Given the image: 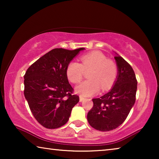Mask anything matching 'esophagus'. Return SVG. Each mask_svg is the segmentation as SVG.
Returning a JSON list of instances; mask_svg holds the SVG:
<instances>
[{"mask_svg": "<svg viewBox=\"0 0 159 159\" xmlns=\"http://www.w3.org/2000/svg\"><path fill=\"white\" fill-rule=\"evenodd\" d=\"M84 99H85V98H83V97L80 96V98H79V100H80V102H83V100H84Z\"/></svg>", "mask_w": 159, "mask_h": 159, "instance_id": "1", "label": "esophagus"}]
</instances>
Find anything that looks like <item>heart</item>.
Segmentation results:
<instances>
[{"label": "heart", "mask_w": 159, "mask_h": 159, "mask_svg": "<svg viewBox=\"0 0 159 159\" xmlns=\"http://www.w3.org/2000/svg\"><path fill=\"white\" fill-rule=\"evenodd\" d=\"M80 61H71L66 70L67 78L74 84L82 80L84 71L90 70L88 75L90 80L81 83L76 88L78 94L83 97H90L98 93L100 88L103 91L111 88L118 75V67L114 61L107 59L99 51H93L83 55Z\"/></svg>", "instance_id": "1"}]
</instances>
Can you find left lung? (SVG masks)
Wrapping results in <instances>:
<instances>
[{"label": "left lung", "mask_w": 159, "mask_h": 159, "mask_svg": "<svg viewBox=\"0 0 159 159\" xmlns=\"http://www.w3.org/2000/svg\"><path fill=\"white\" fill-rule=\"evenodd\" d=\"M114 58L117 79L109 93L93 99V107L87 116L93 128L104 132L114 130L125 121L136 99L138 81L133 68L120 56Z\"/></svg>", "instance_id": "8db88e82"}]
</instances>
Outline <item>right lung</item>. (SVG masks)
I'll return each instance as SVG.
<instances>
[{
  "mask_svg": "<svg viewBox=\"0 0 159 159\" xmlns=\"http://www.w3.org/2000/svg\"><path fill=\"white\" fill-rule=\"evenodd\" d=\"M55 48L29 67L24 94L32 114L40 124L55 129L66 124L72 108L79 102L66 74L70 61L80 51Z\"/></svg>",
  "mask_w": 159,
  "mask_h": 159,
  "instance_id": "1",
  "label": "right lung"
}]
</instances>
